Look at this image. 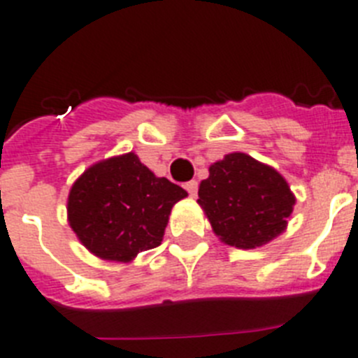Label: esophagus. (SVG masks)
Listing matches in <instances>:
<instances>
[{
    "instance_id": "esophagus-1",
    "label": "esophagus",
    "mask_w": 358,
    "mask_h": 358,
    "mask_svg": "<svg viewBox=\"0 0 358 358\" xmlns=\"http://www.w3.org/2000/svg\"><path fill=\"white\" fill-rule=\"evenodd\" d=\"M185 189H187V193L191 194V196H196V191H198L196 180H191V182H187V184H185Z\"/></svg>"
}]
</instances>
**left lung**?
I'll return each instance as SVG.
<instances>
[{
	"label": "left lung",
	"instance_id": "left-lung-1",
	"mask_svg": "<svg viewBox=\"0 0 358 358\" xmlns=\"http://www.w3.org/2000/svg\"><path fill=\"white\" fill-rule=\"evenodd\" d=\"M198 203L224 244L255 249L286 229L295 196L278 171L245 152H231L209 167Z\"/></svg>",
	"mask_w": 358,
	"mask_h": 358
}]
</instances>
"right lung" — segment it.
Wrapping results in <instances>:
<instances>
[{
    "instance_id": "right-lung-1",
    "label": "right lung",
    "mask_w": 358,
    "mask_h": 358,
    "mask_svg": "<svg viewBox=\"0 0 358 358\" xmlns=\"http://www.w3.org/2000/svg\"><path fill=\"white\" fill-rule=\"evenodd\" d=\"M185 196V189L155 176L134 152H127L91 165L74 182L69 224L92 255L131 262L162 244L171 209Z\"/></svg>"
}]
</instances>
